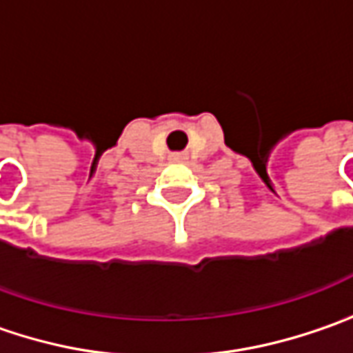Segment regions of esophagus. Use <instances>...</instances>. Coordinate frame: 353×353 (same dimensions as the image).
Listing matches in <instances>:
<instances>
[{
	"instance_id": "esophagus-1",
	"label": "esophagus",
	"mask_w": 353,
	"mask_h": 353,
	"mask_svg": "<svg viewBox=\"0 0 353 353\" xmlns=\"http://www.w3.org/2000/svg\"><path fill=\"white\" fill-rule=\"evenodd\" d=\"M172 159H174V161H179V159H183V156H181V154H174Z\"/></svg>"
}]
</instances>
